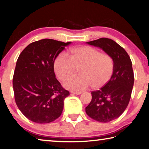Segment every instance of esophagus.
Here are the masks:
<instances>
[{
  "mask_svg": "<svg viewBox=\"0 0 149 149\" xmlns=\"http://www.w3.org/2000/svg\"><path fill=\"white\" fill-rule=\"evenodd\" d=\"M71 93L72 94H73V95H81V92H71Z\"/></svg>",
  "mask_w": 149,
  "mask_h": 149,
  "instance_id": "esophagus-1",
  "label": "esophagus"
}]
</instances>
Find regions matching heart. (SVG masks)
I'll list each match as a JSON object with an SVG mask.
<instances>
[{
	"label": "heart",
	"mask_w": 149,
	"mask_h": 149,
	"mask_svg": "<svg viewBox=\"0 0 149 149\" xmlns=\"http://www.w3.org/2000/svg\"><path fill=\"white\" fill-rule=\"evenodd\" d=\"M70 58L65 52L56 57L53 68L60 80L65 81L72 77L79 68V76L67 81L64 86L68 89L81 91L93 87L99 89L107 84L114 70V61L110 54L100 53L89 46H80L70 50Z\"/></svg>",
	"instance_id": "b5f03b06"
}]
</instances>
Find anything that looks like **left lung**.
<instances>
[{
	"label": "left lung",
	"mask_w": 149,
	"mask_h": 149,
	"mask_svg": "<svg viewBox=\"0 0 149 149\" xmlns=\"http://www.w3.org/2000/svg\"><path fill=\"white\" fill-rule=\"evenodd\" d=\"M86 43L102 49L114 59V70L109 81L91 93V101L85 108L92 119L109 122L120 116L129 104L134 84L132 60L124 49L110 39L100 38Z\"/></svg>",
	"instance_id": "1"
}]
</instances>
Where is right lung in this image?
I'll return each instance as SVG.
<instances>
[{
  "label": "right lung",
  "instance_id": "1",
  "mask_svg": "<svg viewBox=\"0 0 149 149\" xmlns=\"http://www.w3.org/2000/svg\"><path fill=\"white\" fill-rule=\"evenodd\" d=\"M72 42L45 39L29 44L17 58L13 78L15 101L27 118L47 123L61 115L70 93L56 78V57Z\"/></svg>",
  "mask_w": 149,
  "mask_h": 149
}]
</instances>
